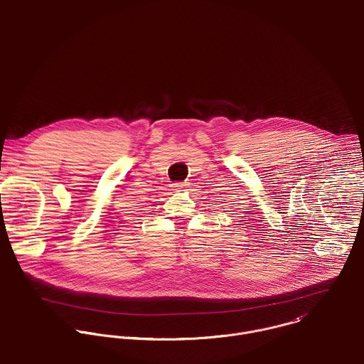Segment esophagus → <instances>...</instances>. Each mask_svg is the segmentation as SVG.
<instances>
[{
  "label": "esophagus",
  "mask_w": 364,
  "mask_h": 364,
  "mask_svg": "<svg viewBox=\"0 0 364 364\" xmlns=\"http://www.w3.org/2000/svg\"><path fill=\"white\" fill-rule=\"evenodd\" d=\"M174 188H176L177 191H183L184 188H187V184H186V183H176V184H174Z\"/></svg>",
  "instance_id": "34e87169"
}]
</instances>
